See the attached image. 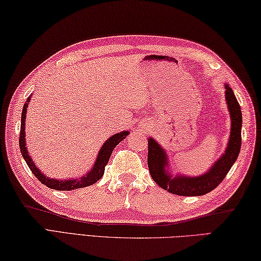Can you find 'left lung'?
I'll return each mask as SVG.
<instances>
[{"instance_id":"1","label":"left lung","mask_w":261,"mask_h":261,"mask_svg":"<svg viewBox=\"0 0 261 261\" xmlns=\"http://www.w3.org/2000/svg\"><path fill=\"white\" fill-rule=\"evenodd\" d=\"M226 101L230 113L231 127L229 143L225 154L213 164V167L205 174L196 178L184 176H169L165 171L167 165V154L161 148L160 145L153 138L148 139V169L154 181L165 191L180 196H200L213 191L233 167L236 159L240 154L241 144V127H242V113L238 99L231 88L226 84Z\"/></svg>"}]
</instances>
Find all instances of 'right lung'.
<instances>
[{
    "instance_id": "add662e5",
    "label": "right lung",
    "mask_w": 261,
    "mask_h": 261,
    "mask_svg": "<svg viewBox=\"0 0 261 261\" xmlns=\"http://www.w3.org/2000/svg\"><path fill=\"white\" fill-rule=\"evenodd\" d=\"M31 100V97L27 98V100L23 105L22 113H21V124H20V136H19V148H20V153L22 154L23 160L26 161L28 168L31 169L33 174L40 180L42 184H44L45 186L49 188L57 189V191H72V189H77L82 187L90 186V185H93L97 182L99 179L103 176V172H105V167L110 161L111 155L113 150L118 145L121 141L125 138V137L129 135L127 131L120 132V134H116L112 136L110 139H108L103 146L101 147L100 151H99V155L97 158L96 163H94L93 168L91 171L81 179H73V180H56V179H50L46 178L43 173H42L39 169L35 167V164L33 163L31 156L28 155V151L26 148L25 144V120H26V112H27V106L28 102Z\"/></svg>"
}]
</instances>
